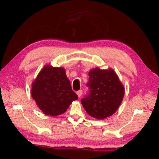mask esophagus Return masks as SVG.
Segmentation results:
<instances>
[{"label": "esophagus", "instance_id": "1", "mask_svg": "<svg viewBox=\"0 0 159 159\" xmlns=\"http://www.w3.org/2000/svg\"><path fill=\"white\" fill-rule=\"evenodd\" d=\"M76 93H77V95H78V96L79 98H80L81 97V94H82V90H79V91H78L76 92Z\"/></svg>", "mask_w": 159, "mask_h": 159}]
</instances>
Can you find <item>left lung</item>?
Returning <instances> with one entry per match:
<instances>
[{"instance_id":"obj_1","label":"left lung","mask_w":159,"mask_h":159,"mask_svg":"<svg viewBox=\"0 0 159 159\" xmlns=\"http://www.w3.org/2000/svg\"><path fill=\"white\" fill-rule=\"evenodd\" d=\"M89 95L81 99L84 108L90 116L103 119L115 113L121 105L125 88L115 71L99 68L89 71Z\"/></svg>"}]
</instances>
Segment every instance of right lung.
<instances>
[{
	"mask_svg": "<svg viewBox=\"0 0 159 159\" xmlns=\"http://www.w3.org/2000/svg\"><path fill=\"white\" fill-rule=\"evenodd\" d=\"M31 95L42 111L50 116L65 113L72 102L78 99L65 69L50 64L42 69L32 82Z\"/></svg>",
	"mask_w": 159,
	"mask_h": 159,
	"instance_id": "right-lung-1",
	"label": "right lung"
}]
</instances>
